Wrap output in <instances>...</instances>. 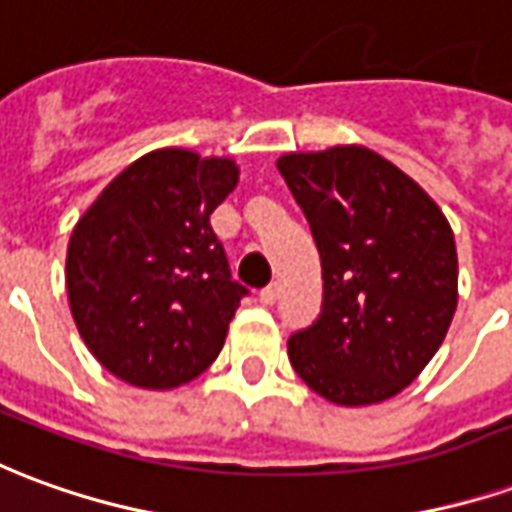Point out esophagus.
Returning a JSON list of instances; mask_svg holds the SVG:
<instances>
[{
    "mask_svg": "<svg viewBox=\"0 0 512 512\" xmlns=\"http://www.w3.org/2000/svg\"><path fill=\"white\" fill-rule=\"evenodd\" d=\"M277 296H280V288H277V285H266V288L260 291V302H263V305H274Z\"/></svg>",
    "mask_w": 512,
    "mask_h": 512,
    "instance_id": "34e87169",
    "label": "esophagus"
}]
</instances>
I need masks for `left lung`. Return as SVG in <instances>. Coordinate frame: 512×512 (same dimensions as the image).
Returning a JSON list of instances; mask_svg holds the SVG:
<instances>
[{
  "label": "left lung",
  "instance_id": "left-lung-1",
  "mask_svg": "<svg viewBox=\"0 0 512 512\" xmlns=\"http://www.w3.org/2000/svg\"><path fill=\"white\" fill-rule=\"evenodd\" d=\"M321 257V313L288 338L293 371L335 405L391 399L421 374L457 307L441 207L366 146L277 160Z\"/></svg>",
  "mask_w": 512,
  "mask_h": 512
}]
</instances>
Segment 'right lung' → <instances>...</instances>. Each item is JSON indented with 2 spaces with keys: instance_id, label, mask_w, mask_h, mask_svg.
<instances>
[{
  "instance_id": "obj_1",
  "label": "right lung",
  "mask_w": 512,
  "mask_h": 512,
  "mask_svg": "<svg viewBox=\"0 0 512 512\" xmlns=\"http://www.w3.org/2000/svg\"><path fill=\"white\" fill-rule=\"evenodd\" d=\"M232 160L157 149L107 185L71 232L66 288L85 346L119 380L177 388L219 357L246 288L210 213Z\"/></svg>"
}]
</instances>
